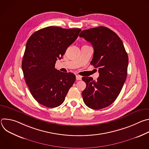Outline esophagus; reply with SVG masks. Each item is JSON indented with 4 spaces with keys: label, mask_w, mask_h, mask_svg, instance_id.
<instances>
[{
    "label": "esophagus",
    "mask_w": 149,
    "mask_h": 149,
    "mask_svg": "<svg viewBox=\"0 0 149 149\" xmlns=\"http://www.w3.org/2000/svg\"><path fill=\"white\" fill-rule=\"evenodd\" d=\"M81 78H82V77H81V76H80V75H76V79H77V81L81 80Z\"/></svg>",
    "instance_id": "obj_1"
}]
</instances>
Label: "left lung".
<instances>
[{
	"mask_svg": "<svg viewBox=\"0 0 149 149\" xmlns=\"http://www.w3.org/2000/svg\"><path fill=\"white\" fill-rule=\"evenodd\" d=\"M80 37L94 48L91 64L98 68L97 80L83 77L86 88L82 91L84 103L90 109H102L111 105L118 96L127 74L129 58L122 40L113 31L98 26L82 31Z\"/></svg>",
	"mask_w": 149,
	"mask_h": 149,
	"instance_id": "obj_1",
	"label": "left lung"
}]
</instances>
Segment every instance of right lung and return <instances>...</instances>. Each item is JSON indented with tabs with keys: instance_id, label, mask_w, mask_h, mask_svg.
<instances>
[{
	"instance_id": "add662e5",
	"label": "right lung",
	"mask_w": 149,
	"mask_h": 149,
	"mask_svg": "<svg viewBox=\"0 0 149 149\" xmlns=\"http://www.w3.org/2000/svg\"><path fill=\"white\" fill-rule=\"evenodd\" d=\"M81 29L48 26L34 32L28 39L22 62L24 78L33 97L49 108L58 107L75 81L71 72L55 68Z\"/></svg>"
}]
</instances>
